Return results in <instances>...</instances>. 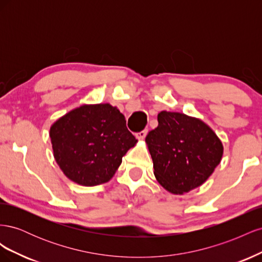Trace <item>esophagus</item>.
<instances>
[{
    "mask_svg": "<svg viewBox=\"0 0 262 262\" xmlns=\"http://www.w3.org/2000/svg\"><path fill=\"white\" fill-rule=\"evenodd\" d=\"M147 132H148L147 129H146V130H143V131H141V132H138V133L136 134V137H137L139 140H143V139H145Z\"/></svg>",
    "mask_w": 262,
    "mask_h": 262,
    "instance_id": "esophagus-1",
    "label": "esophagus"
}]
</instances>
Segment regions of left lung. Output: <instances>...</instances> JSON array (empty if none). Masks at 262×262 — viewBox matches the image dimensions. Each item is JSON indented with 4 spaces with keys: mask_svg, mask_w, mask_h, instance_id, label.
I'll return each instance as SVG.
<instances>
[{
    "mask_svg": "<svg viewBox=\"0 0 262 262\" xmlns=\"http://www.w3.org/2000/svg\"><path fill=\"white\" fill-rule=\"evenodd\" d=\"M145 138L154 175L167 191L182 194L201 186L220 164L223 145L200 119L162 112Z\"/></svg>",
    "mask_w": 262,
    "mask_h": 262,
    "instance_id": "obj_1",
    "label": "left lung"
}]
</instances>
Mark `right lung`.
<instances>
[{"mask_svg": "<svg viewBox=\"0 0 262 262\" xmlns=\"http://www.w3.org/2000/svg\"><path fill=\"white\" fill-rule=\"evenodd\" d=\"M125 118L109 104L83 105L55 121L50 138L55 161L64 175L82 186L105 184L137 140Z\"/></svg>", "mask_w": 262, "mask_h": 262, "instance_id": "obj_1", "label": "right lung"}]
</instances>
